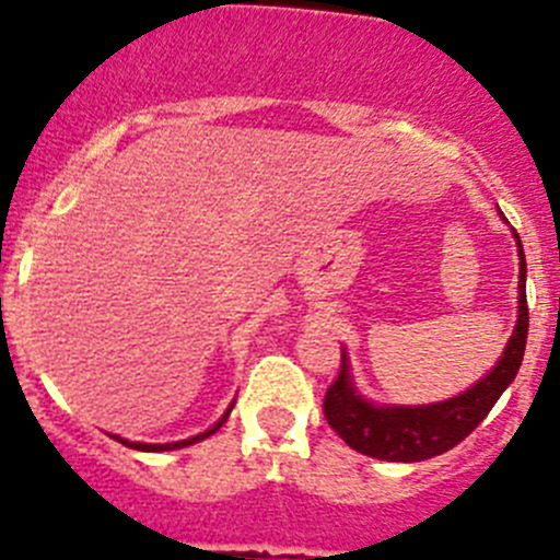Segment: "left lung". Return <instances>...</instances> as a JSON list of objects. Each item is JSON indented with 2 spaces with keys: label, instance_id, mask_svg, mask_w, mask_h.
Here are the masks:
<instances>
[{
  "label": "left lung",
  "instance_id": "left-lung-1",
  "mask_svg": "<svg viewBox=\"0 0 560 560\" xmlns=\"http://www.w3.org/2000/svg\"><path fill=\"white\" fill-rule=\"evenodd\" d=\"M518 317L513 335L502 351L500 362L482 376L477 385L463 390L460 396L438 405L390 407L374 405L357 393L349 374V360L342 354L340 374L331 382L324 399V416L331 430L349 443L360 455L380 457L390 463H418L450 452L471 430H477L482 418L491 412L505 387L516 380L527 342V295H525V250L518 243Z\"/></svg>",
  "mask_w": 560,
  "mask_h": 560
}]
</instances>
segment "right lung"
I'll list each match as a JSON object with an SVG mask.
<instances>
[{"label":"right lung","mask_w":560,"mask_h":560,"mask_svg":"<svg viewBox=\"0 0 560 560\" xmlns=\"http://www.w3.org/2000/svg\"><path fill=\"white\" fill-rule=\"evenodd\" d=\"M229 412H231V407H229V410H225V416L220 418L218 424L211 427V430L200 432V435L189 438V441H175V443H133V441H125V438H119V435H110V438H117V441H122L125 446H130V450H139V452H170V450H184V446H192V443H198V441H203V438L214 435V432H218L220 427L225 424V418H229Z\"/></svg>","instance_id":"add662e5"}]
</instances>
